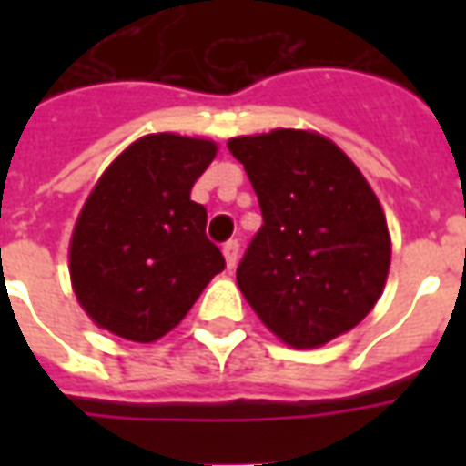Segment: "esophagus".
I'll return each instance as SVG.
<instances>
[{
	"label": "esophagus",
	"instance_id": "esophagus-1",
	"mask_svg": "<svg viewBox=\"0 0 466 466\" xmlns=\"http://www.w3.org/2000/svg\"><path fill=\"white\" fill-rule=\"evenodd\" d=\"M222 252H224V259H227V269L232 272L234 267H237V262H239V244L232 239V242L224 244Z\"/></svg>",
	"mask_w": 466,
	"mask_h": 466
}]
</instances>
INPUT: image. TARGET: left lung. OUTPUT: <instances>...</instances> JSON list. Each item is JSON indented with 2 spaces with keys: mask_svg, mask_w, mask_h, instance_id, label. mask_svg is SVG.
<instances>
[{
  "mask_svg": "<svg viewBox=\"0 0 466 466\" xmlns=\"http://www.w3.org/2000/svg\"><path fill=\"white\" fill-rule=\"evenodd\" d=\"M264 224L237 267L262 324L294 350H317L374 309L391 262L387 217L360 167L324 134L232 137Z\"/></svg>",
  "mask_w": 466,
  "mask_h": 466,
  "instance_id": "8db88e82",
  "label": "left lung"
}]
</instances>
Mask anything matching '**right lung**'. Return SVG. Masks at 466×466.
Returning a JSON list of instances; mask_svg holds the SVG:
<instances>
[{"mask_svg":"<svg viewBox=\"0 0 466 466\" xmlns=\"http://www.w3.org/2000/svg\"><path fill=\"white\" fill-rule=\"evenodd\" d=\"M217 149L204 137L144 134L96 179L72 229L69 279L99 329L157 342L224 269L207 209L192 202Z\"/></svg>","mask_w":466,"mask_h":466,"instance_id":"1","label":"right lung"}]
</instances>
